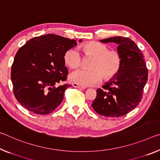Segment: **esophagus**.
<instances>
[{
  "instance_id": "1",
  "label": "esophagus",
  "mask_w": 160,
  "mask_h": 160,
  "mask_svg": "<svg viewBox=\"0 0 160 160\" xmlns=\"http://www.w3.org/2000/svg\"><path fill=\"white\" fill-rule=\"evenodd\" d=\"M72 86L74 88H80V89H85V87H84V86H82V85H78V84H77V83H75V82H73L72 83Z\"/></svg>"
}]
</instances>
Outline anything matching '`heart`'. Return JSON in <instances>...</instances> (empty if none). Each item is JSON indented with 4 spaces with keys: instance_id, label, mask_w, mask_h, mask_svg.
Listing matches in <instances>:
<instances>
[{
    "instance_id": "b5f03b06",
    "label": "heart",
    "mask_w": 160,
    "mask_h": 160,
    "mask_svg": "<svg viewBox=\"0 0 160 160\" xmlns=\"http://www.w3.org/2000/svg\"><path fill=\"white\" fill-rule=\"evenodd\" d=\"M80 49L85 56H92L89 69L76 70L70 75L73 82L83 86L98 84L102 79L110 80L118 74L122 65V56L118 50H109V46L100 42L92 41L81 45ZM64 62L70 69L82 65V60L77 50L70 48L63 56Z\"/></svg>"
}]
</instances>
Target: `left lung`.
I'll list each match as a JSON object with an SVG mask.
<instances>
[{"instance_id": "8db88e82", "label": "left lung", "mask_w": 160, "mask_h": 160, "mask_svg": "<svg viewBox=\"0 0 160 160\" xmlns=\"http://www.w3.org/2000/svg\"><path fill=\"white\" fill-rule=\"evenodd\" d=\"M100 41L118 44L122 65L118 74L106 83L103 89L97 90L92 107L99 115L118 118L130 112L141 102L148 79V69L142 52L129 38L118 36Z\"/></svg>"}]
</instances>
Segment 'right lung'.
<instances>
[{"instance_id": "obj_1", "label": "right lung", "mask_w": 160, "mask_h": 160, "mask_svg": "<svg viewBox=\"0 0 160 160\" xmlns=\"http://www.w3.org/2000/svg\"><path fill=\"white\" fill-rule=\"evenodd\" d=\"M76 45L75 40L48 34L31 38L19 48L11 77L13 94L22 107L38 115H48L60 105L65 91L71 87L58 85L68 78L63 56Z\"/></svg>"}]
</instances>
